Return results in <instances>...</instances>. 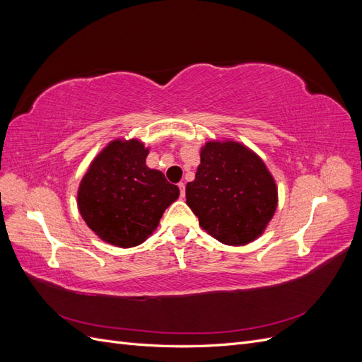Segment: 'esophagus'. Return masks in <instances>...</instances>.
I'll return each instance as SVG.
<instances>
[{
  "instance_id": "esophagus-1",
  "label": "esophagus",
  "mask_w": 362,
  "mask_h": 362,
  "mask_svg": "<svg viewBox=\"0 0 362 362\" xmlns=\"http://www.w3.org/2000/svg\"><path fill=\"white\" fill-rule=\"evenodd\" d=\"M178 187H180L181 196H182V198H184V194H185V184H184V182H180V184H178Z\"/></svg>"
}]
</instances>
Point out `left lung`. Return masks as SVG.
Instances as JSON below:
<instances>
[{
  "instance_id": "1",
  "label": "left lung",
  "mask_w": 362,
  "mask_h": 362,
  "mask_svg": "<svg viewBox=\"0 0 362 362\" xmlns=\"http://www.w3.org/2000/svg\"><path fill=\"white\" fill-rule=\"evenodd\" d=\"M185 199L204 231L223 245L243 246L264 233L276 211L278 187L254 151L234 140H210Z\"/></svg>"
}]
</instances>
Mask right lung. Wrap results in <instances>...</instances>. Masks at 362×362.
<instances>
[{
  "mask_svg": "<svg viewBox=\"0 0 362 362\" xmlns=\"http://www.w3.org/2000/svg\"><path fill=\"white\" fill-rule=\"evenodd\" d=\"M145 148L137 139L110 141L90 163L78 187V210L84 222L104 242L133 247L156 231L180 189L149 169Z\"/></svg>",
  "mask_w": 362,
  "mask_h": 362,
  "instance_id": "obj_1",
  "label": "right lung"
}]
</instances>
